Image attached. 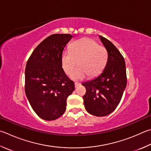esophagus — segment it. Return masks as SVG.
<instances>
[{"instance_id": "34e87169", "label": "esophagus", "mask_w": 151, "mask_h": 151, "mask_svg": "<svg viewBox=\"0 0 151 151\" xmlns=\"http://www.w3.org/2000/svg\"><path fill=\"white\" fill-rule=\"evenodd\" d=\"M80 84H81V83H76H76H75V87H77V86H78Z\"/></svg>"}]
</instances>
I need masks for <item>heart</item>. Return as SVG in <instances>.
Here are the masks:
<instances>
[{
	"label": "heart",
	"instance_id": "b5f03b06",
	"mask_svg": "<svg viewBox=\"0 0 151 151\" xmlns=\"http://www.w3.org/2000/svg\"><path fill=\"white\" fill-rule=\"evenodd\" d=\"M108 53L105 47L99 45L94 40L83 37L73 42L70 45V52L64 51L61 56L63 69L70 75L77 66L79 67L72 75L74 80H81L87 75L95 76L100 74L106 67Z\"/></svg>",
	"mask_w": 151,
	"mask_h": 151
}]
</instances>
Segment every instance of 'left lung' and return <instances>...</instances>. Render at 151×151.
I'll list each match as a JSON object with an SVG mask.
<instances>
[{"label": "left lung", "mask_w": 151, "mask_h": 151, "mask_svg": "<svg viewBox=\"0 0 151 151\" xmlns=\"http://www.w3.org/2000/svg\"><path fill=\"white\" fill-rule=\"evenodd\" d=\"M108 53L103 72L93 80L82 84L86 89L83 96L86 111L95 116H106L114 111L122 98L127 85L124 58L110 41L100 35Z\"/></svg>", "instance_id": "left-lung-1"}]
</instances>
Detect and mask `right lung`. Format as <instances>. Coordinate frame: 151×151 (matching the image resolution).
I'll return each instance as SVG.
<instances>
[{
  "instance_id": "obj_1",
  "label": "right lung",
  "mask_w": 151,
  "mask_h": 151,
  "mask_svg": "<svg viewBox=\"0 0 151 151\" xmlns=\"http://www.w3.org/2000/svg\"><path fill=\"white\" fill-rule=\"evenodd\" d=\"M73 37L55 34L42 41L32 52L25 69V92L35 113L51 121L66 110L67 99L75 84L65 75L61 65L63 51Z\"/></svg>"
}]
</instances>
